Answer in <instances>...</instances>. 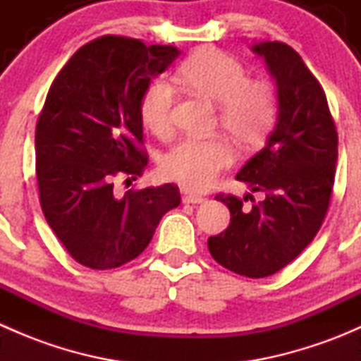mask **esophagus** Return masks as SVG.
Instances as JSON below:
<instances>
[{
    "instance_id": "34e87169",
    "label": "esophagus",
    "mask_w": 361,
    "mask_h": 361,
    "mask_svg": "<svg viewBox=\"0 0 361 361\" xmlns=\"http://www.w3.org/2000/svg\"><path fill=\"white\" fill-rule=\"evenodd\" d=\"M185 204H202L206 202V197H201V195H195V194H188L183 197Z\"/></svg>"
}]
</instances>
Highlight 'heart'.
Returning a JSON list of instances; mask_svg holds the SVG:
<instances>
[{
  "mask_svg": "<svg viewBox=\"0 0 361 361\" xmlns=\"http://www.w3.org/2000/svg\"><path fill=\"white\" fill-rule=\"evenodd\" d=\"M178 78L207 99L218 103L216 123L243 150H257L274 129L279 96L274 83L250 78L248 68L225 50L204 47L180 66ZM176 90L166 78H154L140 97V118L157 137L173 130ZM234 162V150L220 136L199 140L183 137L160 160L164 178L185 190L209 188L221 171Z\"/></svg>",
  "mask_w": 361,
  "mask_h": 361,
  "instance_id": "heart-1",
  "label": "heart"
}]
</instances>
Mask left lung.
<instances>
[{"mask_svg": "<svg viewBox=\"0 0 361 361\" xmlns=\"http://www.w3.org/2000/svg\"><path fill=\"white\" fill-rule=\"evenodd\" d=\"M253 52L276 78L279 115L265 148L235 180L265 197L255 202L250 195L255 204L243 209V199L218 194L231 224L207 239V248L225 269L257 279L286 267L318 234L332 197L338 137L322 83L292 47L264 42Z\"/></svg>", "mask_w": 361, "mask_h": 361, "instance_id": "1", "label": "left lung"}]
</instances>
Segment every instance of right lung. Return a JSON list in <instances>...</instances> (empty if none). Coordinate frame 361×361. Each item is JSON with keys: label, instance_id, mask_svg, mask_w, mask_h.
<instances>
[{"label": "right lung", "instance_id": "obj_1", "mask_svg": "<svg viewBox=\"0 0 361 361\" xmlns=\"http://www.w3.org/2000/svg\"><path fill=\"white\" fill-rule=\"evenodd\" d=\"M178 54L106 35L80 47L50 85L35 137L39 204L85 267L106 271L140 257L160 218L180 206L174 183L113 192L116 178L136 180L147 167L140 97Z\"/></svg>", "mask_w": 361, "mask_h": 361}]
</instances>
